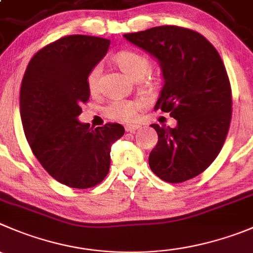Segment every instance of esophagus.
I'll return each instance as SVG.
<instances>
[{
  "label": "esophagus",
  "mask_w": 253,
  "mask_h": 253,
  "mask_svg": "<svg viewBox=\"0 0 253 253\" xmlns=\"http://www.w3.org/2000/svg\"><path fill=\"white\" fill-rule=\"evenodd\" d=\"M139 129V125L136 124H126L125 125V130L126 131H130V133H134Z\"/></svg>",
  "instance_id": "34e87169"
}]
</instances>
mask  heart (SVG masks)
<instances>
[{
    "label": "heart",
    "instance_id": "1",
    "mask_svg": "<svg viewBox=\"0 0 253 253\" xmlns=\"http://www.w3.org/2000/svg\"><path fill=\"white\" fill-rule=\"evenodd\" d=\"M114 62L125 74L135 81H141L145 88H154L159 82V73L150 69L151 62L144 53L136 50H122L114 56ZM100 67L94 66L86 76V85L92 93L99 88ZM139 104L133 100H113L105 107V114L114 120L130 122L135 118Z\"/></svg>",
    "mask_w": 253,
    "mask_h": 253
}]
</instances>
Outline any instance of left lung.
Returning a JSON list of instances; mask_svg holds the SVG:
<instances>
[{
  "mask_svg": "<svg viewBox=\"0 0 253 253\" xmlns=\"http://www.w3.org/2000/svg\"><path fill=\"white\" fill-rule=\"evenodd\" d=\"M124 37L158 59L165 83L154 109L177 122L175 128L151 124L159 136L149 155L151 171L172 184L197 176L218 155L230 128L232 95L220 54L203 35L177 26Z\"/></svg>",
  "mask_w": 253,
  "mask_h": 253,
  "instance_id": "obj_1",
  "label": "left lung"
}]
</instances>
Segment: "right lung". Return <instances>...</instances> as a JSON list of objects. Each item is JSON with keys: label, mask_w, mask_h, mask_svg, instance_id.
I'll list each match as a JSON object with an SVG mask.
<instances>
[{"label": "right lung", "mask_w": 253, "mask_h": 253, "mask_svg": "<svg viewBox=\"0 0 253 253\" xmlns=\"http://www.w3.org/2000/svg\"><path fill=\"white\" fill-rule=\"evenodd\" d=\"M109 44L93 36L62 37L36 53L22 79L20 109L28 144L50 176L74 189L103 181L112 144L124 135L118 123L93 129L78 120L90 95L86 76Z\"/></svg>", "instance_id": "obj_1"}]
</instances>
